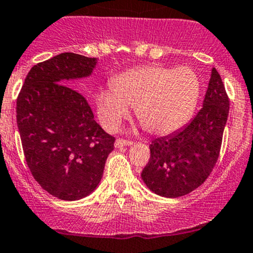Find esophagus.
<instances>
[{"mask_svg": "<svg viewBox=\"0 0 253 253\" xmlns=\"http://www.w3.org/2000/svg\"><path fill=\"white\" fill-rule=\"evenodd\" d=\"M132 141H130V140H126V139H117L116 140V147H123V146H129V145H131Z\"/></svg>", "mask_w": 253, "mask_h": 253, "instance_id": "1", "label": "esophagus"}]
</instances>
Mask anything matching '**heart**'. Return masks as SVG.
Here are the masks:
<instances>
[{
	"label": "heart",
	"instance_id": "heart-1",
	"mask_svg": "<svg viewBox=\"0 0 253 253\" xmlns=\"http://www.w3.org/2000/svg\"><path fill=\"white\" fill-rule=\"evenodd\" d=\"M201 96V80L187 66L144 65L119 75L112 88L96 94V108L107 129L119 126L135 107L136 117L146 131L169 135L191 119Z\"/></svg>",
	"mask_w": 253,
	"mask_h": 253
}]
</instances>
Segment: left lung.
Segmentation results:
<instances>
[{"mask_svg": "<svg viewBox=\"0 0 253 253\" xmlns=\"http://www.w3.org/2000/svg\"><path fill=\"white\" fill-rule=\"evenodd\" d=\"M229 97L219 72L211 70L203 108L178 131L157 137L141 172L150 191L166 198L191 193L211 173L229 116Z\"/></svg>", "mask_w": 253, "mask_h": 253, "instance_id": "left-lung-1", "label": "left lung"}]
</instances>
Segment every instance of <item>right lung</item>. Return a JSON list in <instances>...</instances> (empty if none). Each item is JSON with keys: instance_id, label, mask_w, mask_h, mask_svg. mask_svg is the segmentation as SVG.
I'll return each instance as SVG.
<instances>
[{"instance_id": "obj_1", "label": "right lung", "mask_w": 253, "mask_h": 253, "mask_svg": "<svg viewBox=\"0 0 253 253\" xmlns=\"http://www.w3.org/2000/svg\"><path fill=\"white\" fill-rule=\"evenodd\" d=\"M96 65V57L56 55L32 67L17 98L27 165L42 188L62 201L91 194L114 149L116 139L97 124L86 98L67 86L88 77Z\"/></svg>"}]
</instances>
